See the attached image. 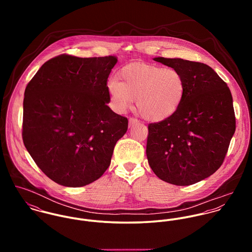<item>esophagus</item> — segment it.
Wrapping results in <instances>:
<instances>
[{
  "mask_svg": "<svg viewBox=\"0 0 252 252\" xmlns=\"http://www.w3.org/2000/svg\"><path fill=\"white\" fill-rule=\"evenodd\" d=\"M138 123H139L138 119H136V118H134V117H130V118H129V125H130V126H133V125L138 124Z\"/></svg>",
  "mask_w": 252,
  "mask_h": 252,
  "instance_id": "obj_1",
  "label": "esophagus"
}]
</instances>
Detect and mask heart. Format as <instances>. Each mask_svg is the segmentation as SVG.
I'll use <instances>...</instances> for the list:
<instances>
[{
    "instance_id": "obj_1",
    "label": "heart",
    "mask_w": 252,
    "mask_h": 252,
    "mask_svg": "<svg viewBox=\"0 0 252 252\" xmlns=\"http://www.w3.org/2000/svg\"><path fill=\"white\" fill-rule=\"evenodd\" d=\"M107 88L116 111H125L136 99L137 110L142 117L160 122L179 110L186 93V80L176 68L133 63L119 71L118 79H109Z\"/></svg>"
}]
</instances>
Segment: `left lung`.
<instances>
[{
  "instance_id": "1",
  "label": "left lung",
  "mask_w": 252,
  "mask_h": 252,
  "mask_svg": "<svg viewBox=\"0 0 252 252\" xmlns=\"http://www.w3.org/2000/svg\"><path fill=\"white\" fill-rule=\"evenodd\" d=\"M154 61L180 70L186 93L173 116L148 125L147 160L160 180L191 185L215 174L224 161L236 130L232 94L204 63L164 57Z\"/></svg>"
}]
</instances>
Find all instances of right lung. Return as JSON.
I'll use <instances>...</instances> for the list:
<instances>
[{
	"label": "right lung",
	"instance_id": "add662e5",
	"mask_svg": "<svg viewBox=\"0 0 252 252\" xmlns=\"http://www.w3.org/2000/svg\"><path fill=\"white\" fill-rule=\"evenodd\" d=\"M115 56L68 54L45 62L28 83L22 138L37 167L50 180L80 187L100 179L128 119L113 112L107 82Z\"/></svg>",
	"mask_w": 252,
	"mask_h": 252
}]
</instances>
